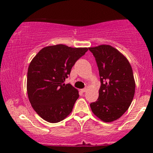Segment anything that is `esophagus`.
I'll list each match as a JSON object with an SVG mask.
<instances>
[{"label":"esophagus","instance_id":"esophagus-1","mask_svg":"<svg viewBox=\"0 0 153 153\" xmlns=\"http://www.w3.org/2000/svg\"><path fill=\"white\" fill-rule=\"evenodd\" d=\"M80 91H81V92H82V93H85V92H86V91H87V88H82Z\"/></svg>","mask_w":153,"mask_h":153}]
</instances>
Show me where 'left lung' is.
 Masks as SVG:
<instances>
[{"mask_svg":"<svg viewBox=\"0 0 153 153\" xmlns=\"http://www.w3.org/2000/svg\"><path fill=\"white\" fill-rule=\"evenodd\" d=\"M99 71V99L90 104L91 111L104 122H111L127 111L134 96L135 81L127 57L108 45L89 47Z\"/></svg>","mask_w":153,"mask_h":153,"instance_id":"8db88e82","label":"left lung"}]
</instances>
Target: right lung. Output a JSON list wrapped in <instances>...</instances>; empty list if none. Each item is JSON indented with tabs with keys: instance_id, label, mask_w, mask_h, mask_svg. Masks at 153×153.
Returning a JSON list of instances; mask_svg holds the SVG:
<instances>
[{
	"instance_id": "obj_1",
	"label": "right lung",
	"mask_w": 153,
	"mask_h": 153,
	"mask_svg": "<svg viewBox=\"0 0 153 153\" xmlns=\"http://www.w3.org/2000/svg\"><path fill=\"white\" fill-rule=\"evenodd\" d=\"M88 50L87 47L51 45L42 49L31 61L26 82L28 97L44 120L57 123L72 112L78 91L64 81L75 62Z\"/></svg>"
}]
</instances>
